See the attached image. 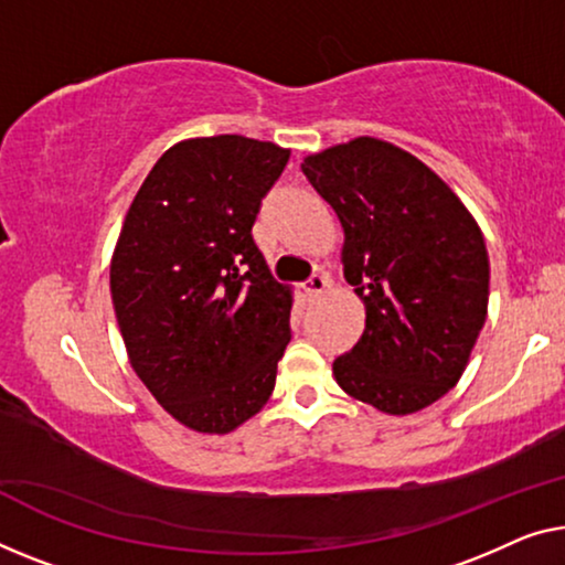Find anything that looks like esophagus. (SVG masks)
I'll use <instances>...</instances> for the list:
<instances>
[{"label":"esophagus","mask_w":565,"mask_h":565,"mask_svg":"<svg viewBox=\"0 0 565 565\" xmlns=\"http://www.w3.org/2000/svg\"><path fill=\"white\" fill-rule=\"evenodd\" d=\"M327 286H330V279H327L324 274H315V276H309V281L305 284V289H307L309 297H319V294H322Z\"/></svg>","instance_id":"obj_1"}]
</instances>
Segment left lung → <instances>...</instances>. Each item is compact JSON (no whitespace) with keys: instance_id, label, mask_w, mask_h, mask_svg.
<instances>
[{"instance_id":"left-lung-1","label":"left lung","mask_w":565,"mask_h":565,"mask_svg":"<svg viewBox=\"0 0 565 565\" xmlns=\"http://www.w3.org/2000/svg\"><path fill=\"white\" fill-rule=\"evenodd\" d=\"M344 228V279L365 332L332 363L344 393L391 416L431 406L465 373L490 299L475 217L439 174L388 141L360 137L301 164Z\"/></svg>"}]
</instances>
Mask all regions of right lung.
Segmentation results:
<instances>
[{
  "mask_svg": "<svg viewBox=\"0 0 565 565\" xmlns=\"http://www.w3.org/2000/svg\"><path fill=\"white\" fill-rule=\"evenodd\" d=\"M289 149L238 134L188 139L151 167L111 260L126 352L167 414L200 434L256 416L291 340V289L250 228Z\"/></svg>",
  "mask_w": 565,
  "mask_h": 565,
  "instance_id": "obj_1",
  "label": "right lung"
}]
</instances>
